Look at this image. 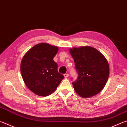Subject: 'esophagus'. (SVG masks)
Segmentation results:
<instances>
[{"label": "esophagus", "instance_id": "34e87169", "mask_svg": "<svg viewBox=\"0 0 127 127\" xmlns=\"http://www.w3.org/2000/svg\"><path fill=\"white\" fill-rule=\"evenodd\" d=\"M64 77L65 78H67V77H69V74H64Z\"/></svg>", "mask_w": 127, "mask_h": 127}]
</instances>
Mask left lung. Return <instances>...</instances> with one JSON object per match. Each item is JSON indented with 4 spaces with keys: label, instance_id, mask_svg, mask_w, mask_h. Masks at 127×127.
<instances>
[{
    "label": "left lung",
    "instance_id": "8db88e82",
    "mask_svg": "<svg viewBox=\"0 0 127 127\" xmlns=\"http://www.w3.org/2000/svg\"><path fill=\"white\" fill-rule=\"evenodd\" d=\"M74 61L78 77L73 83L75 91L82 98H90L104 88L109 75V67L105 57L89 46L69 49Z\"/></svg>",
    "mask_w": 127,
    "mask_h": 127
}]
</instances>
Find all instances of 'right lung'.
Listing matches in <instances>:
<instances>
[{"label": "right lung", "instance_id": "right-lung-1", "mask_svg": "<svg viewBox=\"0 0 127 127\" xmlns=\"http://www.w3.org/2000/svg\"><path fill=\"white\" fill-rule=\"evenodd\" d=\"M58 49L57 46L39 43L23 58L20 64L23 79L29 89L36 95H50L64 78L58 71V65L53 61Z\"/></svg>", "mask_w": 127, "mask_h": 127}]
</instances>
